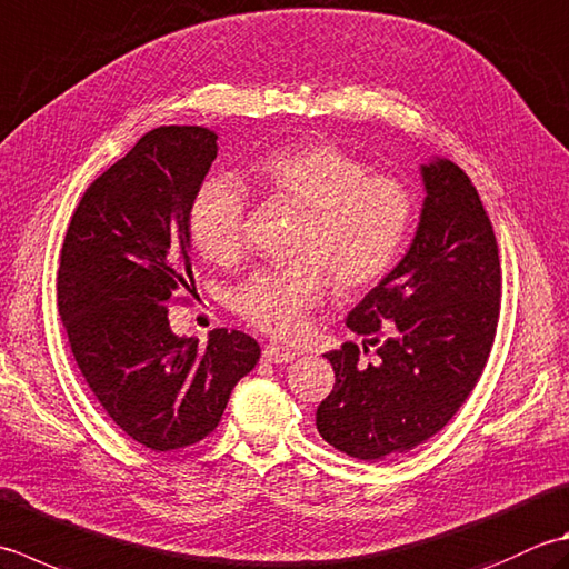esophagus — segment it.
Masks as SVG:
<instances>
[{
  "instance_id": "esophagus-1",
  "label": "esophagus",
  "mask_w": 569,
  "mask_h": 569,
  "mask_svg": "<svg viewBox=\"0 0 569 569\" xmlns=\"http://www.w3.org/2000/svg\"><path fill=\"white\" fill-rule=\"evenodd\" d=\"M263 360H269V362H291V360H296V352L286 350V348H278V345H266V348H263Z\"/></svg>"
}]
</instances>
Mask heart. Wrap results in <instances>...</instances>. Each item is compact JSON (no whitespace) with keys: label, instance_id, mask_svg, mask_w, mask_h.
<instances>
[{"label":"heart","instance_id":"1","mask_svg":"<svg viewBox=\"0 0 569 569\" xmlns=\"http://www.w3.org/2000/svg\"><path fill=\"white\" fill-rule=\"evenodd\" d=\"M251 177L266 194L306 209L296 256L303 259L251 273L233 306L273 338H298L308 313L328 296L330 276L342 291L380 283L402 256L415 199L389 174L367 167L330 142L288 144L261 154ZM247 197L229 177L209 180L189 207V237L204 259L237 261L243 251Z\"/></svg>","mask_w":569,"mask_h":569}]
</instances>
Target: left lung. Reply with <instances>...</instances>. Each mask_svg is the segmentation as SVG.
Listing matches in <instances>:
<instances>
[{
  "mask_svg": "<svg viewBox=\"0 0 569 569\" xmlns=\"http://www.w3.org/2000/svg\"><path fill=\"white\" fill-rule=\"evenodd\" d=\"M419 172L425 202L405 259L345 320L377 345V360L365 362L355 342L326 352L336 387L316 427L360 461L405 453L447 427L496 338L500 261L481 197L449 160L433 158Z\"/></svg>",
  "mask_w": 569,
  "mask_h": 569,
  "instance_id": "8db88e82",
  "label": "left lung"
}]
</instances>
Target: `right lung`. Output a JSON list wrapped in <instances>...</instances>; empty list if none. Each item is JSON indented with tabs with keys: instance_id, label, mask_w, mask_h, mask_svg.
<instances>
[{
	"instance_id": "obj_1",
	"label": "right lung",
	"mask_w": 569,
	"mask_h": 569,
	"mask_svg": "<svg viewBox=\"0 0 569 569\" xmlns=\"http://www.w3.org/2000/svg\"><path fill=\"white\" fill-rule=\"evenodd\" d=\"M217 132L154 128L78 202L59 266V316L78 370L108 417L152 451L217 429L231 389L261 358L241 330L207 348L174 336L177 288L194 286L189 207L217 158Z\"/></svg>"
}]
</instances>
